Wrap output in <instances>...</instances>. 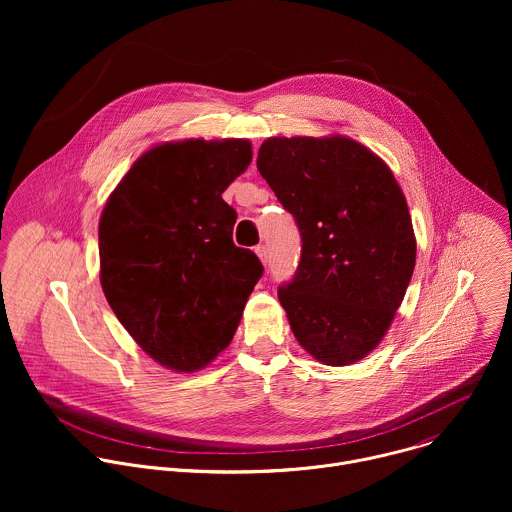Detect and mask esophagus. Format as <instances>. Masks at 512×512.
Here are the masks:
<instances>
[{
    "mask_svg": "<svg viewBox=\"0 0 512 512\" xmlns=\"http://www.w3.org/2000/svg\"><path fill=\"white\" fill-rule=\"evenodd\" d=\"M255 253H257V257L261 259V263H263V265H267V259H269V255H267V247H265V245H257V247H255Z\"/></svg>",
    "mask_w": 512,
    "mask_h": 512,
    "instance_id": "1",
    "label": "esophagus"
}]
</instances>
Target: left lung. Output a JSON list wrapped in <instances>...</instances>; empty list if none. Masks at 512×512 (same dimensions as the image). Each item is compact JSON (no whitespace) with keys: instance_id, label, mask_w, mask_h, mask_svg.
<instances>
[{"instance_id":"obj_1","label":"left lung","mask_w":512,"mask_h":512,"mask_svg":"<svg viewBox=\"0 0 512 512\" xmlns=\"http://www.w3.org/2000/svg\"><path fill=\"white\" fill-rule=\"evenodd\" d=\"M257 170L302 235L296 277L277 296L291 332L330 367L387 334L415 267V233L391 168L346 135L269 137Z\"/></svg>"}]
</instances>
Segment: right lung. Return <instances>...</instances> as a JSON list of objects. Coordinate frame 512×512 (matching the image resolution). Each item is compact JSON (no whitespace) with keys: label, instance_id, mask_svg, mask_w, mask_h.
I'll list each match as a JSON object with an SVG mask.
<instances>
[{"label":"right lung","instance_id":"obj_1","mask_svg":"<svg viewBox=\"0 0 512 512\" xmlns=\"http://www.w3.org/2000/svg\"><path fill=\"white\" fill-rule=\"evenodd\" d=\"M253 160L249 139H182L141 154L99 221L101 287L117 320L162 367L194 373L223 352L263 265L233 243L223 200Z\"/></svg>","mask_w":512,"mask_h":512}]
</instances>
